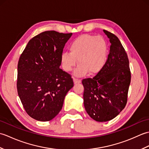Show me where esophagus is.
Returning <instances> with one entry per match:
<instances>
[{
    "label": "esophagus",
    "instance_id": "34e87169",
    "mask_svg": "<svg viewBox=\"0 0 149 149\" xmlns=\"http://www.w3.org/2000/svg\"><path fill=\"white\" fill-rule=\"evenodd\" d=\"M74 84H79L81 83V81L79 79H76V78H74Z\"/></svg>",
    "mask_w": 149,
    "mask_h": 149
}]
</instances>
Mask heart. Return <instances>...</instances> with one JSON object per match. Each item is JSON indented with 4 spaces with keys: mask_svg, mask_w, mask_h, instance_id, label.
<instances>
[{
    "mask_svg": "<svg viewBox=\"0 0 149 149\" xmlns=\"http://www.w3.org/2000/svg\"><path fill=\"white\" fill-rule=\"evenodd\" d=\"M70 52H63L61 63L63 70L71 72L77 65H79L74 72V75L82 77L87 74L99 73L105 64L107 45L102 36L83 34L76 38L69 45Z\"/></svg>",
    "mask_w": 149,
    "mask_h": 149,
    "instance_id": "heart-1",
    "label": "heart"
}]
</instances>
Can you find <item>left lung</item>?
Returning <instances> with one entry per match:
<instances>
[{"instance_id": "obj_1", "label": "left lung", "mask_w": 149, "mask_h": 149, "mask_svg": "<svg viewBox=\"0 0 149 149\" xmlns=\"http://www.w3.org/2000/svg\"><path fill=\"white\" fill-rule=\"evenodd\" d=\"M111 43L108 57L93 78L84 79V106L91 118L97 122L113 119L124 108L131 83L127 54L115 34L103 30Z\"/></svg>"}]
</instances>
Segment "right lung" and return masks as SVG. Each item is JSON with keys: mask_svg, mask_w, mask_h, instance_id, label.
<instances>
[{"mask_svg": "<svg viewBox=\"0 0 149 149\" xmlns=\"http://www.w3.org/2000/svg\"><path fill=\"white\" fill-rule=\"evenodd\" d=\"M72 33L45 31L28 42L18 63L17 91L27 113L38 121L53 119L74 86L71 75L59 68L61 55Z\"/></svg>", "mask_w": 149, "mask_h": 149, "instance_id": "obj_1", "label": "right lung"}]
</instances>
